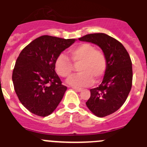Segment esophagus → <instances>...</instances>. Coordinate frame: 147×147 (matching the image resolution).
Segmentation results:
<instances>
[{"instance_id":"34e87169","label":"esophagus","mask_w":147,"mask_h":147,"mask_svg":"<svg viewBox=\"0 0 147 147\" xmlns=\"http://www.w3.org/2000/svg\"><path fill=\"white\" fill-rule=\"evenodd\" d=\"M72 88L74 90H75L76 91H78V92H81L82 90V88H79V87H72Z\"/></svg>"}]
</instances>
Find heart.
Masks as SVG:
<instances>
[{"instance_id":"1","label":"heart","mask_w":147,"mask_h":147,"mask_svg":"<svg viewBox=\"0 0 147 147\" xmlns=\"http://www.w3.org/2000/svg\"><path fill=\"white\" fill-rule=\"evenodd\" d=\"M69 60L68 56L60 54L55 62V68L57 74L63 78H68L74 71V65H78L79 74L72 76L67 82L74 87H85L93 82H98L107 68V60L102 51L96 49L94 45L83 43L69 50Z\"/></svg>"}]
</instances>
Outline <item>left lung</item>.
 <instances>
[{
  "mask_svg": "<svg viewBox=\"0 0 147 147\" xmlns=\"http://www.w3.org/2000/svg\"><path fill=\"white\" fill-rule=\"evenodd\" d=\"M79 41L99 46L107 60L103 82L90 90L86 105L95 115L103 117L117 111L129 95L133 82L132 62L128 52L117 39L105 33L87 34Z\"/></svg>",
  "mask_w": 147,
  "mask_h": 147,
  "instance_id": "left-lung-1",
  "label": "left lung"
}]
</instances>
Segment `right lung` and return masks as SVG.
Instances as JSON below:
<instances>
[{
  "mask_svg": "<svg viewBox=\"0 0 147 147\" xmlns=\"http://www.w3.org/2000/svg\"><path fill=\"white\" fill-rule=\"evenodd\" d=\"M75 39L42 36L24 48L17 57L12 81L19 100L28 111L47 117L57 108L67 87L55 71V62Z\"/></svg>",
  "mask_w": 147,
  "mask_h": 147,
  "instance_id": "1",
  "label": "right lung"
}]
</instances>
